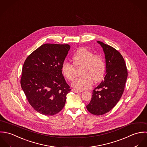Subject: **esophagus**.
I'll return each instance as SVG.
<instances>
[{
    "mask_svg": "<svg viewBox=\"0 0 147 147\" xmlns=\"http://www.w3.org/2000/svg\"><path fill=\"white\" fill-rule=\"evenodd\" d=\"M71 91H72L73 92H76V93H78V92H82V91H81V90H76V89H74V88H73V89L71 90Z\"/></svg>",
    "mask_w": 147,
    "mask_h": 147,
    "instance_id": "esophagus-1",
    "label": "esophagus"
}]
</instances>
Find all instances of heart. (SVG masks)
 I'll list each match as a JSON object with an SVG mask.
<instances>
[{"instance_id":"heart-1","label":"heart","mask_w":147,"mask_h":147,"mask_svg":"<svg viewBox=\"0 0 147 147\" xmlns=\"http://www.w3.org/2000/svg\"><path fill=\"white\" fill-rule=\"evenodd\" d=\"M73 64L63 62L61 67L63 76L69 81L75 78L74 67L82 66L81 77L76 79L71 84L73 88L79 90L90 88L94 81L98 83L100 81L106 73V65L104 59L99 56L95 55L86 48H81L72 56Z\"/></svg>"}]
</instances>
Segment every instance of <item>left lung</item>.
<instances>
[{
	"label": "left lung",
	"mask_w": 147,
	"mask_h": 147,
	"mask_svg": "<svg viewBox=\"0 0 147 147\" xmlns=\"http://www.w3.org/2000/svg\"><path fill=\"white\" fill-rule=\"evenodd\" d=\"M105 55L106 74L101 83L92 91L86 108L95 115H103L112 110L120 99L124 89L128 73L121 54L113 47L97 41Z\"/></svg>",
	"instance_id": "left-lung-1"
}]
</instances>
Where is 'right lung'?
Instances as JSON below:
<instances>
[{
    "label": "right lung",
    "mask_w": 147,
    "mask_h": 147,
    "mask_svg": "<svg viewBox=\"0 0 147 147\" xmlns=\"http://www.w3.org/2000/svg\"><path fill=\"white\" fill-rule=\"evenodd\" d=\"M70 46L45 44L26 59L20 81L30 106L45 115H53L64 107L66 95L70 91L61 72Z\"/></svg>",
    "instance_id": "obj_1"
}]
</instances>
